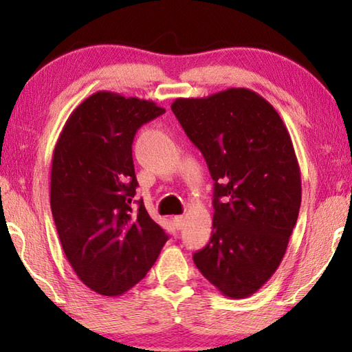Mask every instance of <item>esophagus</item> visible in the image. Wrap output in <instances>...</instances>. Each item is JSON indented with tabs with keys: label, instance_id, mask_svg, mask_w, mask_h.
Segmentation results:
<instances>
[{
	"label": "esophagus",
	"instance_id": "esophagus-1",
	"mask_svg": "<svg viewBox=\"0 0 352 352\" xmlns=\"http://www.w3.org/2000/svg\"><path fill=\"white\" fill-rule=\"evenodd\" d=\"M174 225L177 230H182L183 225H184V216H175L174 217Z\"/></svg>",
	"mask_w": 352,
	"mask_h": 352
}]
</instances>
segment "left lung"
I'll return each mask as SVG.
<instances>
[{
  "label": "left lung",
  "instance_id": "left-lung-1",
  "mask_svg": "<svg viewBox=\"0 0 352 352\" xmlns=\"http://www.w3.org/2000/svg\"><path fill=\"white\" fill-rule=\"evenodd\" d=\"M172 111L214 180L211 239L194 253L208 281L247 298L276 272L301 205V175L278 111L248 88L175 99Z\"/></svg>",
  "mask_w": 352,
  "mask_h": 352
}]
</instances>
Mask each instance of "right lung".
I'll list each match as a JSON object with an SVG mask.
<instances>
[{
  "instance_id": "right-lung-1",
  "label": "right lung",
  "mask_w": 352,
  "mask_h": 352,
  "mask_svg": "<svg viewBox=\"0 0 352 352\" xmlns=\"http://www.w3.org/2000/svg\"><path fill=\"white\" fill-rule=\"evenodd\" d=\"M166 110L152 100L98 91L71 113L51 166V211L65 256L80 281L105 296L138 284L169 236L133 208L132 144Z\"/></svg>"
}]
</instances>
